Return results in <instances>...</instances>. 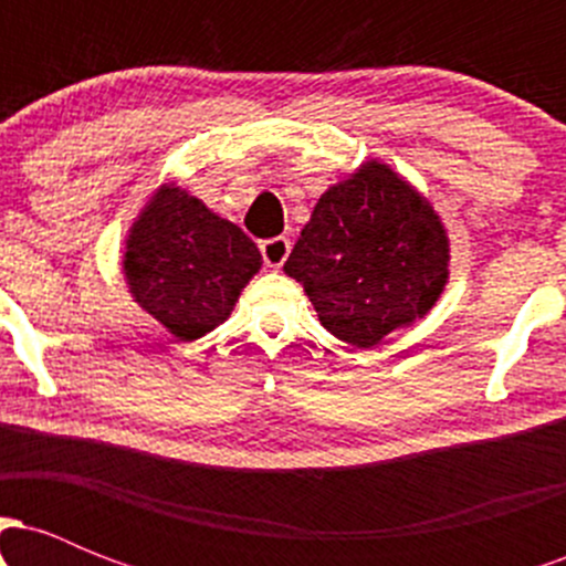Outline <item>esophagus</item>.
I'll list each match as a JSON object with an SVG mask.
<instances>
[{"label": "esophagus", "instance_id": "esophagus-1", "mask_svg": "<svg viewBox=\"0 0 566 566\" xmlns=\"http://www.w3.org/2000/svg\"><path fill=\"white\" fill-rule=\"evenodd\" d=\"M261 252H263V261L269 269H282L284 261H287V255H290V239H284V237L265 239V242H261Z\"/></svg>", "mask_w": 566, "mask_h": 566}]
</instances>
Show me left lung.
I'll return each instance as SVG.
<instances>
[{"mask_svg": "<svg viewBox=\"0 0 566 566\" xmlns=\"http://www.w3.org/2000/svg\"><path fill=\"white\" fill-rule=\"evenodd\" d=\"M284 274L303 284L327 333L373 348L439 301L450 239L431 201L373 159L322 193Z\"/></svg>", "mask_w": 566, "mask_h": 566, "instance_id": "obj_1", "label": "left lung"}]
</instances>
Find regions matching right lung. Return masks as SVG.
Masks as SVG:
<instances>
[{
    "mask_svg": "<svg viewBox=\"0 0 566 566\" xmlns=\"http://www.w3.org/2000/svg\"><path fill=\"white\" fill-rule=\"evenodd\" d=\"M122 265L135 303L178 340H197L229 319L263 258L239 226L165 184L129 229Z\"/></svg>",
    "mask_w": 566,
    "mask_h": 566,
    "instance_id": "1",
    "label": "right lung"
}]
</instances>
